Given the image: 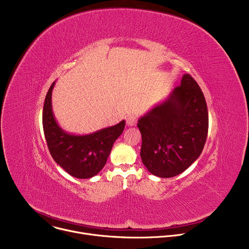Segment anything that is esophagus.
Wrapping results in <instances>:
<instances>
[{
	"instance_id": "esophagus-1",
	"label": "esophagus",
	"mask_w": 249,
	"mask_h": 249,
	"mask_svg": "<svg viewBox=\"0 0 249 249\" xmlns=\"http://www.w3.org/2000/svg\"><path fill=\"white\" fill-rule=\"evenodd\" d=\"M136 122H137V118H136V116H135V115L130 114V115H128V116H127V118H126V123H127V125H128V126L132 127V126L136 125Z\"/></svg>"
}]
</instances>
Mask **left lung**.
Masks as SVG:
<instances>
[{
  "mask_svg": "<svg viewBox=\"0 0 249 249\" xmlns=\"http://www.w3.org/2000/svg\"><path fill=\"white\" fill-rule=\"evenodd\" d=\"M137 126L147 169L161 178L180 174L200 157L208 135V109L200 87L189 74L183 75L180 86Z\"/></svg>",
  "mask_w": 249,
  "mask_h": 249,
  "instance_id": "1",
  "label": "left lung"
}]
</instances>
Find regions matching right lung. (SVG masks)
<instances>
[{
	"instance_id": "1",
	"label": "right lung",
	"mask_w": 249,
	"mask_h": 249,
	"mask_svg": "<svg viewBox=\"0 0 249 249\" xmlns=\"http://www.w3.org/2000/svg\"><path fill=\"white\" fill-rule=\"evenodd\" d=\"M51 85L44 101L42 123L45 139L53 160L66 172L87 179L96 175L105 165L112 146L123 133L125 121L87 135L70 134L57 123L52 109Z\"/></svg>"
}]
</instances>
